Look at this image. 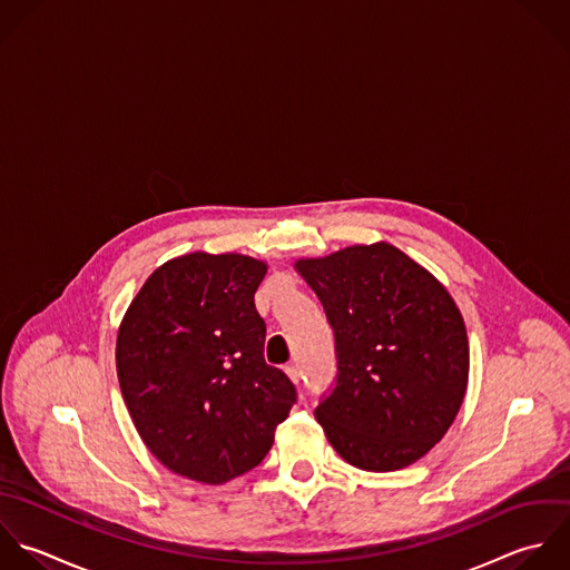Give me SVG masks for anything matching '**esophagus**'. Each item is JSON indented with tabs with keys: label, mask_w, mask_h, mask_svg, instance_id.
I'll list each match as a JSON object with an SVG mask.
<instances>
[{
	"label": "esophagus",
	"mask_w": 570,
	"mask_h": 570,
	"mask_svg": "<svg viewBox=\"0 0 570 570\" xmlns=\"http://www.w3.org/2000/svg\"><path fill=\"white\" fill-rule=\"evenodd\" d=\"M284 371H286V375H288V380H291L293 384H299L302 373H299V366H297V364H288Z\"/></svg>",
	"instance_id": "1"
}]
</instances>
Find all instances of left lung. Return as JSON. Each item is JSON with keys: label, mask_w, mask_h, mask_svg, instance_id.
Here are the masks:
<instances>
[{"label": "left lung", "mask_w": 570, "mask_h": 570, "mask_svg": "<svg viewBox=\"0 0 570 570\" xmlns=\"http://www.w3.org/2000/svg\"><path fill=\"white\" fill-rule=\"evenodd\" d=\"M335 331L337 382L315 409L331 446L362 471L422 460L469 386V335L446 286L389 242L295 262Z\"/></svg>", "instance_id": "obj_1"}]
</instances>
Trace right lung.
Instances as JSON below:
<instances>
[{
  "label": "right lung",
  "instance_id": "1",
  "mask_svg": "<svg viewBox=\"0 0 570 570\" xmlns=\"http://www.w3.org/2000/svg\"><path fill=\"white\" fill-rule=\"evenodd\" d=\"M268 264L186 253L150 273L117 333L124 402L146 449L175 475L224 484L255 469L295 404L264 362L255 291Z\"/></svg>",
  "mask_w": 570,
  "mask_h": 570
}]
</instances>
